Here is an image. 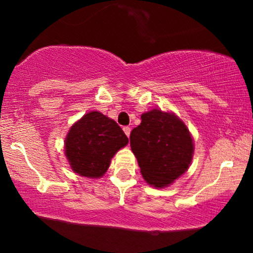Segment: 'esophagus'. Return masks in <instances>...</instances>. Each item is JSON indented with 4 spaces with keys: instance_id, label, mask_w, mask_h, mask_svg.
<instances>
[{
    "instance_id": "obj_1",
    "label": "esophagus",
    "mask_w": 253,
    "mask_h": 253,
    "mask_svg": "<svg viewBox=\"0 0 253 253\" xmlns=\"http://www.w3.org/2000/svg\"><path fill=\"white\" fill-rule=\"evenodd\" d=\"M124 132H125V134H126L127 136H129V134H130V127L125 126L124 127Z\"/></svg>"
}]
</instances>
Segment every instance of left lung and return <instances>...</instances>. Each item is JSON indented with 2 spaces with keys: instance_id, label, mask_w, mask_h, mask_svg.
Wrapping results in <instances>:
<instances>
[{
  "instance_id": "1",
  "label": "left lung",
  "mask_w": 253,
  "mask_h": 253,
  "mask_svg": "<svg viewBox=\"0 0 253 253\" xmlns=\"http://www.w3.org/2000/svg\"><path fill=\"white\" fill-rule=\"evenodd\" d=\"M130 149L141 175L156 188L169 185L189 168L194 144L187 126L176 115L152 109L130 132Z\"/></svg>"
}]
</instances>
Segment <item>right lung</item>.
<instances>
[{"instance_id": "obj_1", "label": "right lung", "mask_w": 253, "mask_h": 253, "mask_svg": "<svg viewBox=\"0 0 253 253\" xmlns=\"http://www.w3.org/2000/svg\"><path fill=\"white\" fill-rule=\"evenodd\" d=\"M128 144L121 127L100 112H90L74 124L65 139V155L72 170L97 178L109 168L110 159Z\"/></svg>"}]
</instances>
